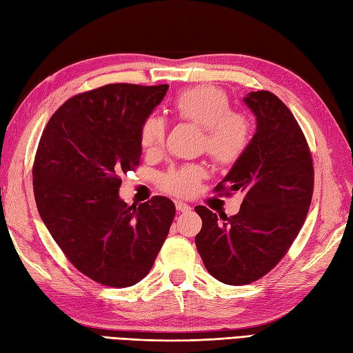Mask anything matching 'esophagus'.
<instances>
[{
	"label": "esophagus",
	"mask_w": 353,
	"mask_h": 353,
	"mask_svg": "<svg viewBox=\"0 0 353 353\" xmlns=\"http://www.w3.org/2000/svg\"><path fill=\"white\" fill-rule=\"evenodd\" d=\"M176 209L180 214H186V212H191V206H188L183 201H176Z\"/></svg>",
	"instance_id": "obj_1"
}]
</instances>
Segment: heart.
Wrapping results in <instances>:
<instances>
[{
	"label": "heart",
	"instance_id": "heart-1",
	"mask_svg": "<svg viewBox=\"0 0 353 353\" xmlns=\"http://www.w3.org/2000/svg\"><path fill=\"white\" fill-rule=\"evenodd\" d=\"M171 110L179 120L203 128L200 150L206 152L218 165H234L248 152L252 139L251 121L242 112L232 111L230 97L223 88L209 84L186 88L171 102ZM138 138L147 153L159 152L165 141V123L158 116L145 117L139 125ZM206 174L203 163H182L168 168L159 177V185L171 195L191 196Z\"/></svg>",
	"mask_w": 353,
	"mask_h": 353
}]
</instances>
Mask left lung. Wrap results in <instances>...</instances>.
<instances>
[{
  "label": "left lung",
  "mask_w": 353,
  "mask_h": 353,
  "mask_svg": "<svg viewBox=\"0 0 353 353\" xmlns=\"http://www.w3.org/2000/svg\"><path fill=\"white\" fill-rule=\"evenodd\" d=\"M257 117V132L245 157L215 188L230 196L243 194L239 214L216 215L204 206L195 236L208 272L230 285L257 281L288 254L307 218L314 188L313 158L292 111L274 93L245 97Z\"/></svg>",
  "instance_id": "left-lung-1"
}]
</instances>
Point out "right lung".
<instances>
[{"instance_id":"right-lung-1","label":"right lung","mask_w":353,"mask_h":353,"mask_svg":"<svg viewBox=\"0 0 353 353\" xmlns=\"http://www.w3.org/2000/svg\"><path fill=\"white\" fill-rule=\"evenodd\" d=\"M167 84H106L65 101L49 119L32 163L40 218L81 274L108 288H130L149 274L176 215L153 196L120 200L121 176L139 165L141 121Z\"/></svg>"}]
</instances>
